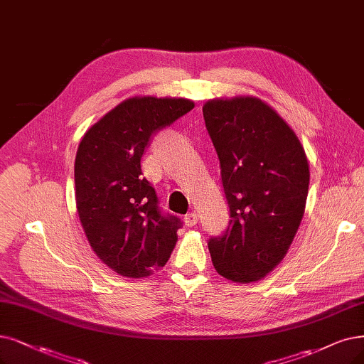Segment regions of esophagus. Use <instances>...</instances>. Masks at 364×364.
I'll use <instances>...</instances> for the list:
<instances>
[{"instance_id": "esophagus-1", "label": "esophagus", "mask_w": 364, "mask_h": 364, "mask_svg": "<svg viewBox=\"0 0 364 364\" xmlns=\"http://www.w3.org/2000/svg\"><path fill=\"white\" fill-rule=\"evenodd\" d=\"M183 221H185V225H186V227H194V225L198 223V215H197L196 212L186 213L185 218H183Z\"/></svg>"}]
</instances>
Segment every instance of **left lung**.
Segmentation results:
<instances>
[{
  "mask_svg": "<svg viewBox=\"0 0 364 364\" xmlns=\"http://www.w3.org/2000/svg\"><path fill=\"white\" fill-rule=\"evenodd\" d=\"M203 118L221 167L230 223L208 242L224 278L254 282L291 245L306 205L309 164L291 128L254 97L212 100Z\"/></svg>",
  "mask_w": 364,
  "mask_h": 364,
  "instance_id": "left-lung-1",
  "label": "left lung"
}]
</instances>
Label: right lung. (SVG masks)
I'll use <instances>...</instances> for the list:
<instances>
[{
  "label": "right lung",
  "instance_id": "1",
  "mask_svg": "<svg viewBox=\"0 0 364 364\" xmlns=\"http://www.w3.org/2000/svg\"><path fill=\"white\" fill-rule=\"evenodd\" d=\"M194 109L185 98L136 97L116 106L83 136L75 161L76 206L98 258L127 278L163 267L182 227L159 208L141 176L151 139Z\"/></svg>",
  "mask_w": 364,
  "mask_h": 364
}]
</instances>
